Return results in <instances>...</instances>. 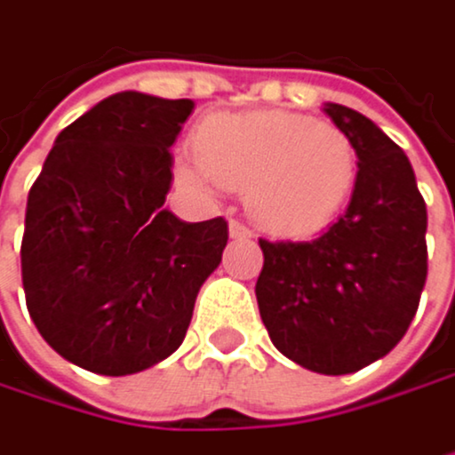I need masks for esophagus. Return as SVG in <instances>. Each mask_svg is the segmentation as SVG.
<instances>
[{"label":"esophagus","instance_id":"esophagus-1","mask_svg":"<svg viewBox=\"0 0 455 455\" xmlns=\"http://www.w3.org/2000/svg\"><path fill=\"white\" fill-rule=\"evenodd\" d=\"M230 235L238 238V241H251L254 238V233L243 222H238V220H230Z\"/></svg>","mask_w":455,"mask_h":455}]
</instances>
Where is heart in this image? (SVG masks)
I'll list each match as a JSON object with an SVG mask.
<instances>
[{
    "mask_svg": "<svg viewBox=\"0 0 455 455\" xmlns=\"http://www.w3.org/2000/svg\"><path fill=\"white\" fill-rule=\"evenodd\" d=\"M196 161L177 174L196 185L243 190L249 214L275 235L329 228L357 182V153L331 121L289 111L206 116L193 129Z\"/></svg>",
    "mask_w": 455,
    "mask_h": 455,
    "instance_id": "heart-1",
    "label": "heart"
}]
</instances>
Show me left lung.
<instances>
[{
	"mask_svg": "<svg viewBox=\"0 0 455 455\" xmlns=\"http://www.w3.org/2000/svg\"><path fill=\"white\" fill-rule=\"evenodd\" d=\"M357 153L347 212L313 241H265L257 305L270 341L302 368L341 376L405 337L427 281V204L408 156L371 118L323 108Z\"/></svg>",
	"mask_w": 455,
	"mask_h": 455,
	"instance_id": "1",
	"label": "left lung"
}]
</instances>
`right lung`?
Here are the masks:
<instances>
[{
    "mask_svg": "<svg viewBox=\"0 0 455 455\" xmlns=\"http://www.w3.org/2000/svg\"><path fill=\"white\" fill-rule=\"evenodd\" d=\"M193 100L118 92L66 126L28 190L20 270L44 341L92 373L169 357L228 243L222 217L166 206L172 142Z\"/></svg>",
    "mask_w": 455,
    "mask_h": 455,
    "instance_id": "obj_1",
    "label": "right lung"
}]
</instances>
